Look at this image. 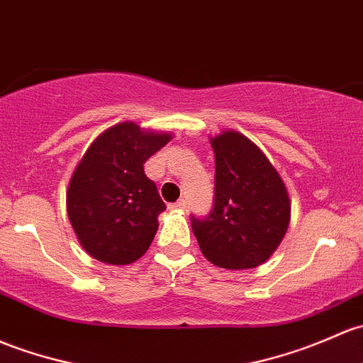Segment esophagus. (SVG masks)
Returning a JSON list of instances; mask_svg holds the SVG:
<instances>
[{"mask_svg":"<svg viewBox=\"0 0 363 363\" xmlns=\"http://www.w3.org/2000/svg\"><path fill=\"white\" fill-rule=\"evenodd\" d=\"M186 207H188V201H186V198H181V200L170 205L172 211H184Z\"/></svg>","mask_w":363,"mask_h":363,"instance_id":"1","label":"esophagus"}]
</instances>
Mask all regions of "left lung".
Segmentation results:
<instances>
[{"instance_id": "1", "label": "left lung", "mask_w": 363, "mask_h": 363, "mask_svg": "<svg viewBox=\"0 0 363 363\" xmlns=\"http://www.w3.org/2000/svg\"><path fill=\"white\" fill-rule=\"evenodd\" d=\"M216 152L213 207L191 216L201 254L219 268L249 269L268 261L287 233L291 200L284 181L252 140L235 130L211 139Z\"/></svg>"}]
</instances>
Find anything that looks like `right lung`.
Here are the masks:
<instances>
[{
	"instance_id": "1",
	"label": "right lung",
	"mask_w": 363,
	"mask_h": 363,
	"mask_svg": "<svg viewBox=\"0 0 363 363\" xmlns=\"http://www.w3.org/2000/svg\"><path fill=\"white\" fill-rule=\"evenodd\" d=\"M170 139L125 121L102 132L83 155L67 188V216L94 259L130 264L150 249L167 207L144 163Z\"/></svg>"
}]
</instances>
